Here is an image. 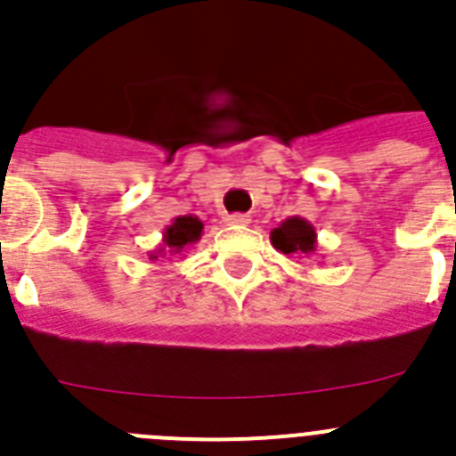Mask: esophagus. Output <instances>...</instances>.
<instances>
[{"label":"esophagus","instance_id":"34e87169","mask_svg":"<svg viewBox=\"0 0 456 456\" xmlns=\"http://www.w3.org/2000/svg\"><path fill=\"white\" fill-rule=\"evenodd\" d=\"M225 224L241 228V225L251 224V216H248V215H228V216H225Z\"/></svg>","mask_w":456,"mask_h":456}]
</instances>
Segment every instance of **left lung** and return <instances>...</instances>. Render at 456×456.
<instances>
[{
	"label": "left lung",
	"mask_w": 456,
	"mask_h": 456,
	"mask_svg": "<svg viewBox=\"0 0 456 456\" xmlns=\"http://www.w3.org/2000/svg\"><path fill=\"white\" fill-rule=\"evenodd\" d=\"M272 244L276 251L285 256L313 257L317 251V231L315 225L305 221L304 216H289L281 221L272 231Z\"/></svg>",
	"instance_id": "1"
}]
</instances>
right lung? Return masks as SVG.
I'll list each match as a JSON object with an SVG mask.
<instances>
[{
	"mask_svg": "<svg viewBox=\"0 0 456 456\" xmlns=\"http://www.w3.org/2000/svg\"><path fill=\"white\" fill-rule=\"evenodd\" d=\"M203 235V221L193 215L175 216L171 225H167L162 232V247L148 253L151 260L167 256H178L183 253L189 244H196Z\"/></svg>",
	"mask_w": 456,
	"mask_h": 456,
	"instance_id": "add662e5",
	"label": "right lung"
}]
</instances>
